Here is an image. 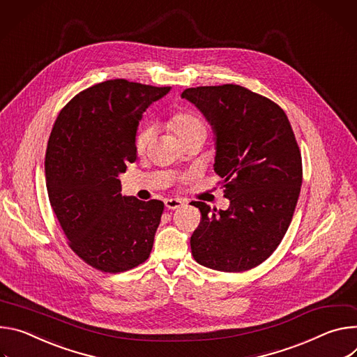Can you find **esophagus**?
<instances>
[{
  "mask_svg": "<svg viewBox=\"0 0 357 357\" xmlns=\"http://www.w3.org/2000/svg\"><path fill=\"white\" fill-rule=\"evenodd\" d=\"M165 204H166V207H167L169 210H176V208L183 207V206L185 204V202L181 200V199H167V200L165 202Z\"/></svg>",
  "mask_w": 357,
  "mask_h": 357,
  "instance_id": "esophagus-1",
  "label": "esophagus"
}]
</instances>
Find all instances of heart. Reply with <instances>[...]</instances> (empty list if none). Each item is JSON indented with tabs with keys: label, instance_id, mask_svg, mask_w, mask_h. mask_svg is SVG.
<instances>
[{
	"label": "heart",
	"instance_id": "1",
	"mask_svg": "<svg viewBox=\"0 0 357 357\" xmlns=\"http://www.w3.org/2000/svg\"><path fill=\"white\" fill-rule=\"evenodd\" d=\"M169 126L177 133L183 143L192 140V139H206L207 137V125L203 119L195 114L194 112H177L169 119ZM153 136V130L149 126H144L139 130L136 136V149L142 153L147 144L150 143Z\"/></svg>",
	"mask_w": 357,
	"mask_h": 357
}]
</instances>
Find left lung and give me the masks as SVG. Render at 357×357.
<instances>
[{"mask_svg": "<svg viewBox=\"0 0 357 357\" xmlns=\"http://www.w3.org/2000/svg\"><path fill=\"white\" fill-rule=\"evenodd\" d=\"M215 135L214 170L227 210L202 202L190 245L200 265L243 272L262 264L292 221L302 185V158L285 112L240 85L188 88L181 93Z\"/></svg>", "mask_w": 357, "mask_h": 357, "instance_id": "obj_1", "label": "left lung"}]
</instances>
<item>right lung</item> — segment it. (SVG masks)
Listing matches in <instances>:
<instances>
[{
  "mask_svg": "<svg viewBox=\"0 0 357 357\" xmlns=\"http://www.w3.org/2000/svg\"><path fill=\"white\" fill-rule=\"evenodd\" d=\"M113 79L77 93L51 132L45 174L51 207L72 251L103 272L144 262L165 204L122 195L119 174L136 160L143 112L170 92Z\"/></svg>",
  "mask_w": 357,
  "mask_h": 357,
  "instance_id": "right-lung-1",
  "label": "right lung"
}]
</instances>
